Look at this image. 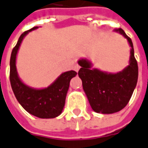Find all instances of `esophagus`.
I'll return each mask as SVG.
<instances>
[{"label":"esophagus","instance_id":"esophagus-1","mask_svg":"<svg viewBox=\"0 0 148 148\" xmlns=\"http://www.w3.org/2000/svg\"><path fill=\"white\" fill-rule=\"evenodd\" d=\"M79 69H80V66H79V64H74V69H75V71H76V72H78V71L79 70Z\"/></svg>","mask_w":148,"mask_h":148}]
</instances>
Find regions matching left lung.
<instances>
[{
    "label": "left lung",
    "mask_w": 148,
    "mask_h": 148,
    "mask_svg": "<svg viewBox=\"0 0 148 148\" xmlns=\"http://www.w3.org/2000/svg\"><path fill=\"white\" fill-rule=\"evenodd\" d=\"M127 39L130 47L129 64L117 73H109L92 68V63L87 58L79 59L81 66L79 77L92 109L97 113L112 114L120 111L128 104L138 82V67L134 57V46L131 39L122 28H116Z\"/></svg>",
    "instance_id": "left-lung-1"
}]
</instances>
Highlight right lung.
<instances>
[{
  "instance_id": "obj_1",
  "label": "right lung",
  "mask_w": 148,
  "mask_h": 148,
  "mask_svg": "<svg viewBox=\"0 0 148 148\" xmlns=\"http://www.w3.org/2000/svg\"><path fill=\"white\" fill-rule=\"evenodd\" d=\"M37 28L38 27H34L22 33L14 47L10 61V80L14 94L23 109L41 119H52L62 113L69 82L77 73L74 70L64 72L52 84L43 88H32L20 79L16 68L17 54L25 36Z\"/></svg>"
}]
</instances>
